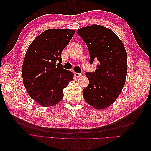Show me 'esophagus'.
<instances>
[{"label": "esophagus", "instance_id": "1", "mask_svg": "<svg viewBox=\"0 0 151 151\" xmlns=\"http://www.w3.org/2000/svg\"><path fill=\"white\" fill-rule=\"evenodd\" d=\"M75 75L76 76V77H81L82 76L81 73H75Z\"/></svg>", "mask_w": 151, "mask_h": 151}]
</instances>
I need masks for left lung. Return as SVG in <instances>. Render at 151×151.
<instances>
[{
    "label": "left lung",
    "instance_id": "8db88e82",
    "mask_svg": "<svg viewBox=\"0 0 151 151\" xmlns=\"http://www.w3.org/2000/svg\"><path fill=\"white\" fill-rule=\"evenodd\" d=\"M77 34L88 47L89 63L97 60L94 72H87L89 85L83 89L85 101L96 109H104L116 100L127 73V55L123 43L113 31L101 25L80 28Z\"/></svg>",
    "mask_w": 151,
    "mask_h": 151
}]
</instances>
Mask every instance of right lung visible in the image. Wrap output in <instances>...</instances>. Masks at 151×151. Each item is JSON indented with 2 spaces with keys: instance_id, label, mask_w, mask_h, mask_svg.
<instances>
[{
  "instance_id": "obj_1",
  "label": "right lung",
  "mask_w": 151,
  "mask_h": 151,
  "mask_svg": "<svg viewBox=\"0 0 151 151\" xmlns=\"http://www.w3.org/2000/svg\"><path fill=\"white\" fill-rule=\"evenodd\" d=\"M74 34L73 30H45L32 41L25 54L24 86L30 97L43 107L58 103L63 97V89L73 80V73L63 69L61 54Z\"/></svg>"
}]
</instances>
